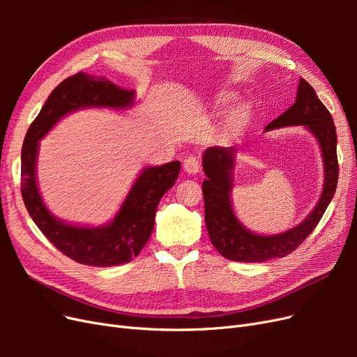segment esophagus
<instances>
[{"label": "esophagus", "mask_w": 357, "mask_h": 357, "mask_svg": "<svg viewBox=\"0 0 357 357\" xmlns=\"http://www.w3.org/2000/svg\"><path fill=\"white\" fill-rule=\"evenodd\" d=\"M183 168H185V171L189 172V174H197V172H199L201 169V162L197 156H189L185 159Z\"/></svg>", "instance_id": "34e87169"}]
</instances>
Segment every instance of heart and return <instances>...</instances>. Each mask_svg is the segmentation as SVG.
<instances>
[{"mask_svg": "<svg viewBox=\"0 0 357 357\" xmlns=\"http://www.w3.org/2000/svg\"><path fill=\"white\" fill-rule=\"evenodd\" d=\"M232 100H234L232 95H225L219 102H220L222 105H228ZM245 117H247V107H245V105H241V107H238V109H236V110L229 116L228 123H226V132H234V131H236V129H238V128L243 125V122L245 121Z\"/></svg>", "mask_w": 357, "mask_h": 357, "instance_id": "1", "label": "heart"}]
</instances>
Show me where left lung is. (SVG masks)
<instances>
[{"label":"left lung","instance_id":"left-lung-1","mask_svg":"<svg viewBox=\"0 0 357 357\" xmlns=\"http://www.w3.org/2000/svg\"><path fill=\"white\" fill-rule=\"evenodd\" d=\"M291 125H304L314 134L323 152L325 186L319 204L308 218L294 229L278 235H257L247 231L235 218L229 193L232 189L234 147H208L202 156V168L207 180L202 181L205 225L213 245L229 261L264 262L274 257H284L305 241L325 214L338 183L337 132L333 119L316 91L304 79L299 80L295 104L265 129Z\"/></svg>","mask_w":357,"mask_h":357}]
</instances>
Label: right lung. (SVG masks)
<instances>
[{
	"label": "right lung",
	"instance_id": "right-lung-1",
	"mask_svg": "<svg viewBox=\"0 0 357 357\" xmlns=\"http://www.w3.org/2000/svg\"><path fill=\"white\" fill-rule=\"evenodd\" d=\"M132 91L117 88L104 77L77 73L52 91L41 112L28 128L22 146L20 192L31 219L61 253L91 266H113L131 262L149 241L160 198L178 177L180 162L144 168L126 197L116 219L102 228H80L62 223L47 211L36 183L38 142L62 116L83 107L131 105Z\"/></svg>",
	"mask_w": 357,
	"mask_h": 357
}]
</instances>
